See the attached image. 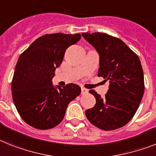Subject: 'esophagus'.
<instances>
[{"label":"esophagus","mask_w":156,"mask_h":156,"mask_svg":"<svg viewBox=\"0 0 156 156\" xmlns=\"http://www.w3.org/2000/svg\"><path fill=\"white\" fill-rule=\"evenodd\" d=\"M87 92H88V90L87 89H86L84 87H82V88H81V94H82V95H85Z\"/></svg>","instance_id":"34e87169"}]
</instances>
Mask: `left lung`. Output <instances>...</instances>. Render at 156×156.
<instances>
[{
	"label": "left lung",
	"instance_id": "obj_1",
	"mask_svg": "<svg viewBox=\"0 0 156 156\" xmlns=\"http://www.w3.org/2000/svg\"><path fill=\"white\" fill-rule=\"evenodd\" d=\"M82 36L100 55L98 76L110 83L104 98L90 90L96 104L85 111L86 117L104 131L123 127L136 114L144 92L140 58L119 38L102 33H83Z\"/></svg>",
	"mask_w": 156,
	"mask_h": 156
}]
</instances>
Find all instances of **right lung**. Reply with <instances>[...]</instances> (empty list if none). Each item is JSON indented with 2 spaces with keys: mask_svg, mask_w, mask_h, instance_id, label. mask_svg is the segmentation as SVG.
I'll return each mask as SVG.
<instances>
[{
  "mask_svg": "<svg viewBox=\"0 0 156 156\" xmlns=\"http://www.w3.org/2000/svg\"><path fill=\"white\" fill-rule=\"evenodd\" d=\"M80 38V33L44 35L20 54L12 80V96L19 115L29 125L40 130L57 126L69 103L80 94L75 83L61 88L54 87L52 81L66 49Z\"/></svg>",
  "mask_w": 156,
  "mask_h": 156,
  "instance_id": "obj_1",
  "label": "right lung"
}]
</instances>
